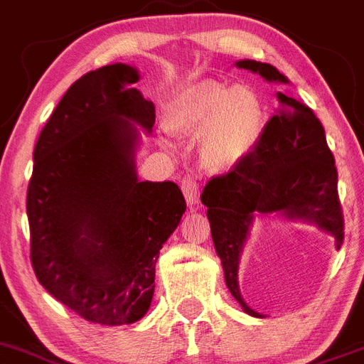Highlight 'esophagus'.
<instances>
[{
	"mask_svg": "<svg viewBox=\"0 0 364 364\" xmlns=\"http://www.w3.org/2000/svg\"><path fill=\"white\" fill-rule=\"evenodd\" d=\"M181 188H183V194H185L186 203H188L190 206L198 205V203H199V186H198V183H196L194 179L186 178L185 181H183Z\"/></svg>",
	"mask_w": 364,
	"mask_h": 364,
	"instance_id": "esophagus-1",
	"label": "esophagus"
}]
</instances>
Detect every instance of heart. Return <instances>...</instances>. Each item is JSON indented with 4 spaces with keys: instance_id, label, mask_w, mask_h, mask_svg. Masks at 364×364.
Segmentation results:
<instances>
[{
    "instance_id": "obj_1",
    "label": "heart",
    "mask_w": 364,
    "mask_h": 364,
    "mask_svg": "<svg viewBox=\"0 0 364 364\" xmlns=\"http://www.w3.org/2000/svg\"><path fill=\"white\" fill-rule=\"evenodd\" d=\"M165 125L186 139L201 137L203 166L215 174L237 168L254 152L264 129V109L248 85L199 80L170 101Z\"/></svg>"
}]
</instances>
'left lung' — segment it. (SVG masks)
Wrapping results in <instances>:
<instances>
[{"label": "left lung", "mask_w": 364, "mask_h": 364, "mask_svg": "<svg viewBox=\"0 0 364 364\" xmlns=\"http://www.w3.org/2000/svg\"><path fill=\"white\" fill-rule=\"evenodd\" d=\"M235 67L259 74L268 83L288 85V77L268 63L241 60ZM277 101L279 110L267 123L254 152L227 176L210 179L201 194L228 290L252 317L264 316L243 299L237 272L255 218L277 214L316 225L332 235L337 250L345 237L336 161L325 129L301 101L284 92H277Z\"/></svg>", "instance_id": "8db88e82"}]
</instances>
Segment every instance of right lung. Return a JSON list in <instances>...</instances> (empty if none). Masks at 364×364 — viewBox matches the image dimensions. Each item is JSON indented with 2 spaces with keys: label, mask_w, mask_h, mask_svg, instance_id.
Listing matches in <instances>:
<instances>
[{
  "label": "right lung",
  "mask_w": 364,
  "mask_h": 364,
  "mask_svg": "<svg viewBox=\"0 0 364 364\" xmlns=\"http://www.w3.org/2000/svg\"><path fill=\"white\" fill-rule=\"evenodd\" d=\"M114 63L68 88L34 149L27 215L36 277L90 323L130 325L154 297L159 250L186 210L176 183L139 181L136 154L156 109Z\"/></svg>",
  "instance_id": "right-lung-1"
}]
</instances>
